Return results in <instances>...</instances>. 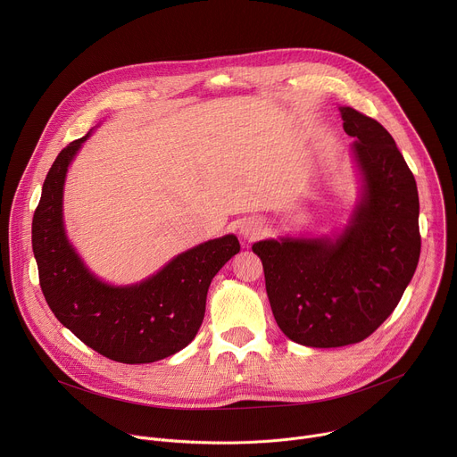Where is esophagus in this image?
Wrapping results in <instances>:
<instances>
[{
  "instance_id": "obj_1",
  "label": "esophagus",
  "mask_w": 457,
  "mask_h": 457,
  "mask_svg": "<svg viewBox=\"0 0 457 457\" xmlns=\"http://www.w3.org/2000/svg\"><path fill=\"white\" fill-rule=\"evenodd\" d=\"M240 235L247 240H254L256 237L262 235V222H258L256 219H245L240 222Z\"/></svg>"
}]
</instances>
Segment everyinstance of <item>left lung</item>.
Instances as JSON below:
<instances>
[{"instance_id": "left-lung-1", "label": "left lung", "mask_w": 457, "mask_h": 457, "mask_svg": "<svg viewBox=\"0 0 457 457\" xmlns=\"http://www.w3.org/2000/svg\"><path fill=\"white\" fill-rule=\"evenodd\" d=\"M363 175V199L337 238L253 244L282 333L302 345L358 344L390 316L418 268L420 199L393 136L372 117L340 108Z\"/></svg>"}]
</instances>
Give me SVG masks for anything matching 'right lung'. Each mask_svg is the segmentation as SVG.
Instances as JSON below:
<instances>
[{
  "mask_svg": "<svg viewBox=\"0 0 457 457\" xmlns=\"http://www.w3.org/2000/svg\"><path fill=\"white\" fill-rule=\"evenodd\" d=\"M90 132L62 148L43 182L32 219L39 286L55 318L85 345L120 363H152L184 349L197 335L213 277L240 251L226 235L175 256L152 278L113 287L96 278L62 228L67 170Z\"/></svg>",
  "mask_w": 457,
  "mask_h": 457,
  "instance_id": "add662e5",
  "label": "right lung"
}]
</instances>
